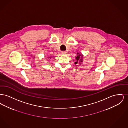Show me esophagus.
<instances>
[{"mask_svg":"<svg viewBox=\"0 0 128 128\" xmlns=\"http://www.w3.org/2000/svg\"><path fill=\"white\" fill-rule=\"evenodd\" d=\"M67 53H68V52L67 51H62V54L63 55H67Z\"/></svg>","mask_w":128,"mask_h":128,"instance_id":"1","label":"esophagus"}]
</instances>
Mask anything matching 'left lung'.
I'll return each mask as SVG.
<instances>
[{"label": "left lung", "instance_id": "1", "mask_svg": "<svg viewBox=\"0 0 128 128\" xmlns=\"http://www.w3.org/2000/svg\"><path fill=\"white\" fill-rule=\"evenodd\" d=\"M77 56H75V59L76 61L74 63L75 64H77L78 62L80 65H81L82 63L83 62V58H84V55L81 54H80L79 53H77Z\"/></svg>", "mask_w": 128, "mask_h": 128}]
</instances>
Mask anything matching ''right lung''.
Here are the masks:
<instances>
[{"label":"right lung","instance_id":"add662e5","mask_svg":"<svg viewBox=\"0 0 128 128\" xmlns=\"http://www.w3.org/2000/svg\"><path fill=\"white\" fill-rule=\"evenodd\" d=\"M48 58H49V59H51V58L50 57V56H48Z\"/></svg>","mask_w":128,"mask_h":128}]
</instances>
